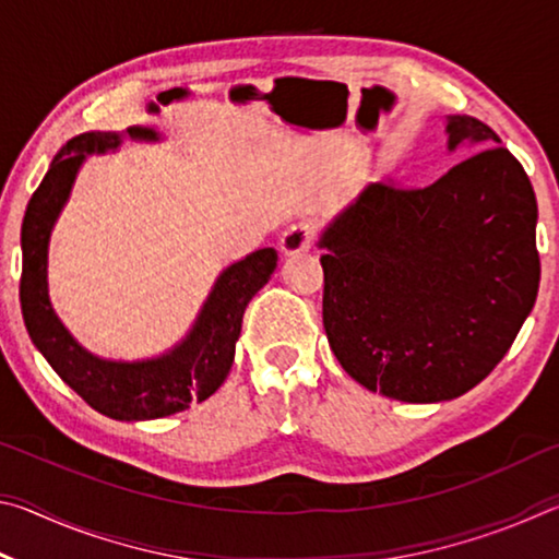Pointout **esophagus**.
Wrapping results in <instances>:
<instances>
[{
  "label": "esophagus",
  "instance_id": "34e87169",
  "mask_svg": "<svg viewBox=\"0 0 559 559\" xmlns=\"http://www.w3.org/2000/svg\"><path fill=\"white\" fill-rule=\"evenodd\" d=\"M313 241H316L313 224H308V222L290 224L281 236V251L286 253V257H296V253L308 251L310 246H313Z\"/></svg>",
  "mask_w": 559,
  "mask_h": 559
}]
</instances>
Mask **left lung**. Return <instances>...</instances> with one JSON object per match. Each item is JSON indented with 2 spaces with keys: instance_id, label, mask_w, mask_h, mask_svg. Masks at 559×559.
<instances>
[{
  "instance_id": "1",
  "label": "left lung",
  "mask_w": 559,
  "mask_h": 559,
  "mask_svg": "<svg viewBox=\"0 0 559 559\" xmlns=\"http://www.w3.org/2000/svg\"><path fill=\"white\" fill-rule=\"evenodd\" d=\"M447 135L463 157L447 175L421 189L367 185L318 241L337 362L370 392L412 404L486 380L540 286L523 165L471 116H449Z\"/></svg>"
}]
</instances>
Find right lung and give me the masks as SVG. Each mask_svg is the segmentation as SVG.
<instances>
[{
	"label": "right lung",
	"mask_w": 559,
	"mask_h": 559,
	"mask_svg": "<svg viewBox=\"0 0 559 559\" xmlns=\"http://www.w3.org/2000/svg\"><path fill=\"white\" fill-rule=\"evenodd\" d=\"M126 138L157 143L159 132L143 126H132L126 132H83L51 159L49 173L26 204L19 300L32 343L75 394L110 419L147 421L185 412L224 384L241 335L243 310L276 271L278 253L259 249L226 266L189 333L167 353L132 362L93 355L69 333L51 306L49 241L86 157L118 150Z\"/></svg>",
	"instance_id": "obj_1"
}]
</instances>
